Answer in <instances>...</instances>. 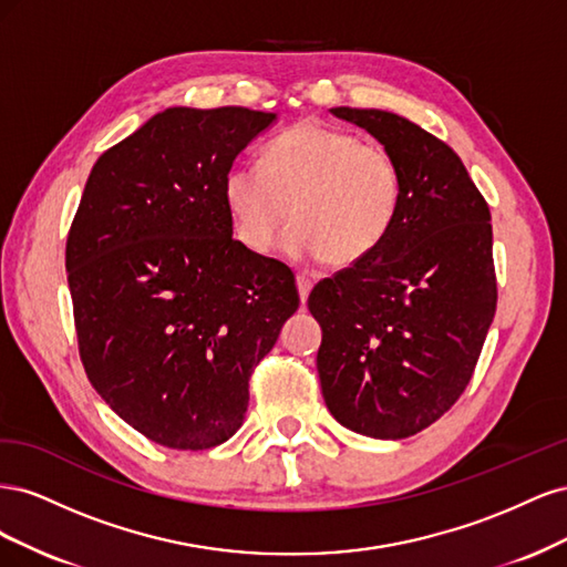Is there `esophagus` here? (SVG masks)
Returning a JSON list of instances; mask_svg holds the SVG:
<instances>
[{
    "instance_id": "esophagus-1",
    "label": "esophagus",
    "mask_w": 567,
    "mask_h": 567,
    "mask_svg": "<svg viewBox=\"0 0 567 567\" xmlns=\"http://www.w3.org/2000/svg\"><path fill=\"white\" fill-rule=\"evenodd\" d=\"M296 281H298V293H300V300L305 302V300H307V296H310V290H312V279H310V277H305V274H298Z\"/></svg>"
}]
</instances>
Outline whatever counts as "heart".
<instances>
[{
    "instance_id": "heart-1",
    "label": "heart",
    "mask_w": 567,
    "mask_h": 567,
    "mask_svg": "<svg viewBox=\"0 0 567 567\" xmlns=\"http://www.w3.org/2000/svg\"><path fill=\"white\" fill-rule=\"evenodd\" d=\"M221 196L252 252H265L290 217L281 246L293 260L346 269L369 260L398 221L402 173L383 146L305 120L267 146L265 167L231 165Z\"/></svg>"
}]
</instances>
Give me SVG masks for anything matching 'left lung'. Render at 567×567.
<instances>
[{
  "label": "left lung",
  "instance_id": "left-lung-1",
  "mask_svg": "<svg viewBox=\"0 0 567 567\" xmlns=\"http://www.w3.org/2000/svg\"><path fill=\"white\" fill-rule=\"evenodd\" d=\"M331 113L364 127L398 161L402 208L369 260L319 281L323 402L350 431L402 440L466 390L496 312L489 208L456 153L379 109Z\"/></svg>",
  "mask_w": 567,
  "mask_h": 567
}]
</instances>
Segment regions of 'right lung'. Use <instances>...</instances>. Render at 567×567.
<instances>
[{
    "instance_id": "obj_1",
    "label": "right lung",
    "mask_w": 567,
    "mask_h": 567,
    "mask_svg": "<svg viewBox=\"0 0 567 567\" xmlns=\"http://www.w3.org/2000/svg\"><path fill=\"white\" fill-rule=\"evenodd\" d=\"M277 113L165 109L94 163L68 231L80 359L115 414L169 450L241 427L252 369L298 310L284 262L234 238L221 182Z\"/></svg>"
}]
</instances>
